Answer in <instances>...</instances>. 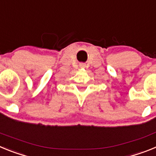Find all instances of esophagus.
I'll return each mask as SVG.
<instances>
[{"label":"esophagus","mask_w":156,"mask_h":156,"mask_svg":"<svg viewBox=\"0 0 156 156\" xmlns=\"http://www.w3.org/2000/svg\"><path fill=\"white\" fill-rule=\"evenodd\" d=\"M80 67H81V68H84V67H85V65H84V64H81V65H80Z\"/></svg>","instance_id":"obj_1"}]
</instances>
